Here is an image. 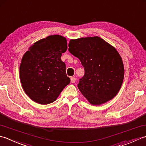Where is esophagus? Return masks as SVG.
Returning a JSON list of instances; mask_svg holds the SVG:
<instances>
[{
  "mask_svg": "<svg viewBox=\"0 0 146 146\" xmlns=\"http://www.w3.org/2000/svg\"><path fill=\"white\" fill-rule=\"evenodd\" d=\"M76 81V79L74 77H70V81L72 83H74Z\"/></svg>",
  "mask_w": 146,
  "mask_h": 146,
  "instance_id": "esophagus-1",
  "label": "esophagus"
}]
</instances>
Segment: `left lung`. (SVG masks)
Here are the masks:
<instances>
[{
    "label": "left lung",
    "instance_id": "8db88e82",
    "mask_svg": "<svg viewBox=\"0 0 146 146\" xmlns=\"http://www.w3.org/2000/svg\"><path fill=\"white\" fill-rule=\"evenodd\" d=\"M69 47L84 68L77 86L83 96L94 105L113 98L124 77L123 64L117 50L98 36L70 40Z\"/></svg>",
    "mask_w": 146,
    "mask_h": 146
}]
</instances>
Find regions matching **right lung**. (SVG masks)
<instances>
[{
    "mask_svg": "<svg viewBox=\"0 0 146 146\" xmlns=\"http://www.w3.org/2000/svg\"><path fill=\"white\" fill-rule=\"evenodd\" d=\"M66 38L51 35L35 43L23 55L19 67L21 82L26 94L41 105L57 98L70 79L61 60L66 52Z\"/></svg>",
    "mask_w": 146,
    "mask_h": 146,
    "instance_id": "right-lung-1",
    "label": "right lung"
}]
</instances>
